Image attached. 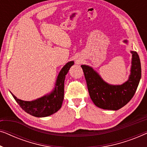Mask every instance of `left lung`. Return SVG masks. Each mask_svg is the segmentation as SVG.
Segmentation results:
<instances>
[{
	"label": "left lung",
	"mask_w": 147,
	"mask_h": 147,
	"mask_svg": "<svg viewBox=\"0 0 147 147\" xmlns=\"http://www.w3.org/2000/svg\"><path fill=\"white\" fill-rule=\"evenodd\" d=\"M127 43V40H124ZM132 54L130 75L121 85H110L104 82L93 68L82 65L88 92L92 102L104 110H117L126 105L133 97L141 78L140 58L136 51Z\"/></svg>",
	"instance_id": "8db88e82"
}]
</instances>
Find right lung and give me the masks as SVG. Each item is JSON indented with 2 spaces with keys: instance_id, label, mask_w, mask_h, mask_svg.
Wrapping results in <instances>:
<instances>
[{
  "instance_id": "right-lung-1",
  "label": "right lung",
  "mask_w": 147,
  "mask_h": 147,
  "mask_svg": "<svg viewBox=\"0 0 147 147\" xmlns=\"http://www.w3.org/2000/svg\"><path fill=\"white\" fill-rule=\"evenodd\" d=\"M74 64V61H72L63 66L57 78L55 87L50 94L33 101L19 100L11 93L12 96L24 111L35 117H46L55 113L61 107L65 76Z\"/></svg>"
}]
</instances>
